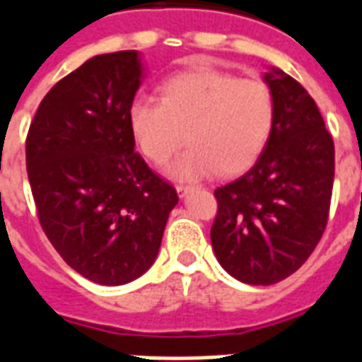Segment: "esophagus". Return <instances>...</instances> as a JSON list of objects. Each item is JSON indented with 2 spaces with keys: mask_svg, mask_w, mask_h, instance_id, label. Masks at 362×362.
I'll list each match as a JSON object with an SVG mask.
<instances>
[{
  "mask_svg": "<svg viewBox=\"0 0 362 362\" xmlns=\"http://www.w3.org/2000/svg\"><path fill=\"white\" fill-rule=\"evenodd\" d=\"M189 189H192V186H184V184H178V186H176V192H178V195H180V197H184V195H186Z\"/></svg>",
  "mask_w": 362,
  "mask_h": 362,
  "instance_id": "esophagus-1",
  "label": "esophagus"
}]
</instances>
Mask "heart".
<instances>
[{
	"mask_svg": "<svg viewBox=\"0 0 362 362\" xmlns=\"http://www.w3.org/2000/svg\"><path fill=\"white\" fill-rule=\"evenodd\" d=\"M274 120V93L267 82L210 67L170 76L159 86V101L136 99L129 107L131 135L153 165L167 163L184 141L192 146L169 169L180 180L250 169Z\"/></svg>",
	"mask_w": 362,
	"mask_h": 362,
	"instance_id": "obj_1",
	"label": "heart"
}]
</instances>
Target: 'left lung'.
<instances>
[{"instance_id": "8db88e82", "label": "left lung", "mask_w": 362, "mask_h": 362, "mask_svg": "<svg viewBox=\"0 0 362 362\" xmlns=\"http://www.w3.org/2000/svg\"><path fill=\"white\" fill-rule=\"evenodd\" d=\"M276 120L253 167L218 187L212 247L220 264L250 286L286 280L312 255L329 220L334 142L317 105L293 76L264 75Z\"/></svg>"}]
</instances>
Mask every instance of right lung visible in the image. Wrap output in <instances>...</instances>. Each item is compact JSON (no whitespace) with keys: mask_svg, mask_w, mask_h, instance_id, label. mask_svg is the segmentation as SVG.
Returning a JSON list of instances; mask_svg holds the SVG:
<instances>
[{"mask_svg":"<svg viewBox=\"0 0 362 362\" xmlns=\"http://www.w3.org/2000/svg\"><path fill=\"white\" fill-rule=\"evenodd\" d=\"M141 76L136 50L93 56L50 88L25 139L42 231L71 269L101 286L152 267L178 203L135 152L129 107Z\"/></svg>","mask_w":362,"mask_h":362,"instance_id":"obj_1","label":"right lung"}]
</instances>
